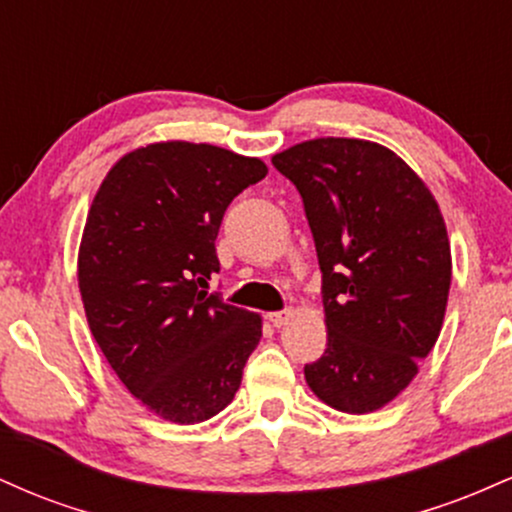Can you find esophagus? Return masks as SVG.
I'll return each mask as SVG.
<instances>
[{
	"mask_svg": "<svg viewBox=\"0 0 512 512\" xmlns=\"http://www.w3.org/2000/svg\"><path fill=\"white\" fill-rule=\"evenodd\" d=\"M269 317V322H272L274 327H284V325H289V322L293 320V310H276V313H269L267 315Z\"/></svg>",
	"mask_w": 512,
	"mask_h": 512,
	"instance_id": "1",
	"label": "esophagus"
}]
</instances>
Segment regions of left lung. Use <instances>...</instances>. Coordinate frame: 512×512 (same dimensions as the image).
I'll return each mask as SVG.
<instances>
[{
    "mask_svg": "<svg viewBox=\"0 0 512 512\" xmlns=\"http://www.w3.org/2000/svg\"><path fill=\"white\" fill-rule=\"evenodd\" d=\"M301 192L322 272L327 349L305 383L346 414L383 409L431 354L448 305V228L395 151L320 137L272 156Z\"/></svg>",
    "mask_w": 512,
    "mask_h": 512,
    "instance_id": "left-lung-1",
    "label": "left lung"
}]
</instances>
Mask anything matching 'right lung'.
Segmentation results:
<instances>
[{"label": "right lung", "mask_w": 512, "mask_h": 512, "mask_svg": "<svg viewBox=\"0 0 512 512\" xmlns=\"http://www.w3.org/2000/svg\"><path fill=\"white\" fill-rule=\"evenodd\" d=\"M267 166L211 144L156 142L108 170L79 245L93 339L122 385L173 424L236 397L262 317L207 296L223 211Z\"/></svg>", "instance_id": "add662e5"}]
</instances>
